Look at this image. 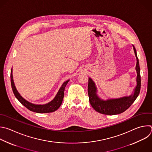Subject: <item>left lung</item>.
Listing matches in <instances>:
<instances>
[{"mask_svg": "<svg viewBox=\"0 0 152 152\" xmlns=\"http://www.w3.org/2000/svg\"><path fill=\"white\" fill-rule=\"evenodd\" d=\"M132 47L137 59L135 67L137 72V85L132 94L129 96H125L118 98H110L106 100L102 99L97 94V88L95 82L91 77H89L88 86L89 100L93 109L97 112L107 115L120 114L127 110L138 96L141 88L140 69L136 49L133 45Z\"/></svg>", "mask_w": 152, "mask_h": 152, "instance_id": "obj_1", "label": "left lung"}]
</instances>
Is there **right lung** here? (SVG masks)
<instances>
[{
    "label": "right lung",
    "mask_w": 152,
    "mask_h": 152,
    "mask_svg": "<svg viewBox=\"0 0 152 152\" xmlns=\"http://www.w3.org/2000/svg\"><path fill=\"white\" fill-rule=\"evenodd\" d=\"M69 80H67L63 83L60 89L58 90L57 95L52 101H50V102L45 104H36L28 102L27 100L24 99L20 95V94L18 92V91H17L15 86V83L13 79V75H12V68L11 69V86L15 97L24 106H25L28 110L36 113H39L53 112L57 110L60 107V106L62 104L63 99L64 95L65 88Z\"/></svg>",
    "instance_id": "1"
}]
</instances>
